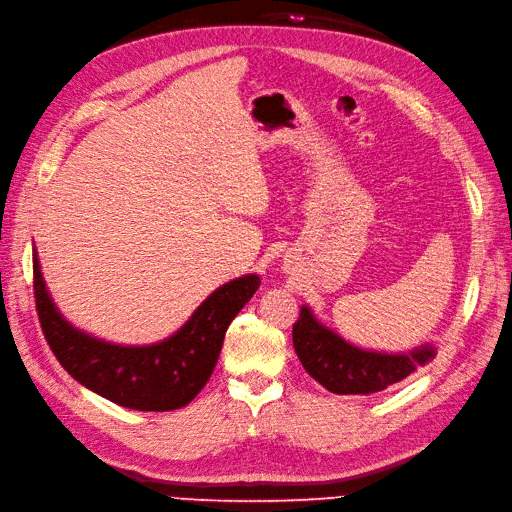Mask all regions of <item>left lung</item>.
Here are the masks:
<instances>
[{
	"label": "left lung",
	"instance_id": "obj_1",
	"mask_svg": "<svg viewBox=\"0 0 512 512\" xmlns=\"http://www.w3.org/2000/svg\"><path fill=\"white\" fill-rule=\"evenodd\" d=\"M293 348L304 370L333 394H374L410 377L436 357L434 346H423L405 355H383L355 348L315 320L302 306L293 324Z\"/></svg>",
	"mask_w": 512,
	"mask_h": 512
}]
</instances>
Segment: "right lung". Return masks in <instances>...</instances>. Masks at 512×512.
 <instances>
[{"label":"right lung","instance_id":"1","mask_svg":"<svg viewBox=\"0 0 512 512\" xmlns=\"http://www.w3.org/2000/svg\"><path fill=\"white\" fill-rule=\"evenodd\" d=\"M32 271L34 304L54 357L85 388L140 412L179 410L195 399L217 366L227 326L260 285L258 276L227 282L173 337L153 346H116L67 324L45 291L37 256Z\"/></svg>","mask_w":512,"mask_h":512}]
</instances>
